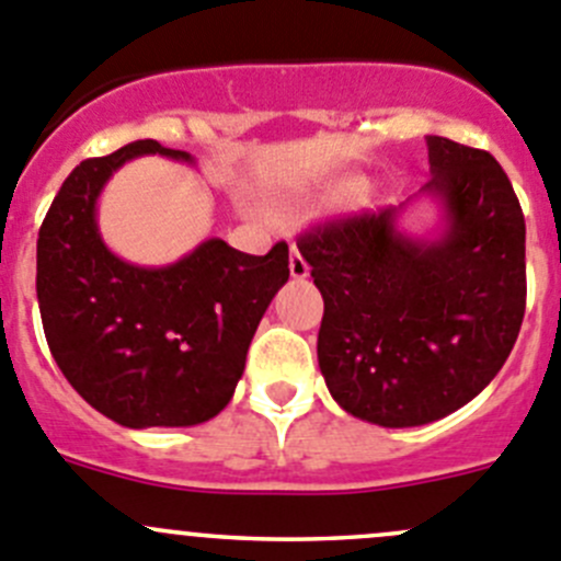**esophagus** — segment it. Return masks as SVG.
Segmentation results:
<instances>
[{
	"instance_id": "1",
	"label": "esophagus",
	"mask_w": 561,
	"mask_h": 561,
	"mask_svg": "<svg viewBox=\"0 0 561 561\" xmlns=\"http://www.w3.org/2000/svg\"><path fill=\"white\" fill-rule=\"evenodd\" d=\"M290 274H293V279H307V276H309L307 260L298 254L296 247H293V252H290Z\"/></svg>"
}]
</instances>
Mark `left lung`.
Here are the masks:
<instances>
[{"label": "left lung", "instance_id": "1", "mask_svg": "<svg viewBox=\"0 0 561 561\" xmlns=\"http://www.w3.org/2000/svg\"><path fill=\"white\" fill-rule=\"evenodd\" d=\"M438 205L427 236L400 227L408 203L334 221L298 241L323 296L318 364L342 411L419 427L474 400L502 369L526 309V225L485 150L427 136Z\"/></svg>", "mask_w": 561, "mask_h": 561}]
</instances>
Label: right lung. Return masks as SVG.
Here are the masks:
<instances>
[{"mask_svg": "<svg viewBox=\"0 0 561 561\" xmlns=\"http://www.w3.org/2000/svg\"><path fill=\"white\" fill-rule=\"evenodd\" d=\"M186 150L139 139L81 161L37 236V304L68 383L123 427H192L232 400L252 336L290 276L287 243L265 257L208 238L170 265L117 257L98 230V199L130 159Z\"/></svg>", "mask_w": 561, "mask_h": 561, "instance_id": "obj_1", "label": "right lung"}]
</instances>
